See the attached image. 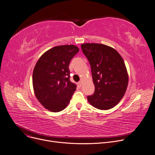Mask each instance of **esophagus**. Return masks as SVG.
I'll list each match as a JSON object with an SVG mask.
<instances>
[{
	"instance_id": "esophagus-1",
	"label": "esophagus",
	"mask_w": 155,
	"mask_h": 155,
	"mask_svg": "<svg viewBox=\"0 0 155 155\" xmlns=\"http://www.w3.org/2000/svg\"><path fill=\"white\" fill-rule=\"evenodd\" d=\"M82 82H83V80H80V81L78 83V85L79 87H81V86L82 85Z\"/></svg>"
}]
</instances>
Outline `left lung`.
<instances>
[{
    "label": "left lung",
    "instance_id": "1",
    "mask_svg": "<svg viewBox=\"0 0 155 155\" xmlns=\"http://www.w3.org/2000/svg\"><path fill=\"white\" fill-rule=\"evenodd\" d=\"M91 69L95 90L88 96L93 107L107 110L117 105L128 85L129 76L124 61L119 52L110 46L98 43L81 45Z\"/></svg>",
    "mask_w": 155,
    "mask_h": 155
}]
</instances>
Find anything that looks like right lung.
Listing matches in <instances>:
<instances>
[{
  "label": "right lung",
  "instance_id": "obj_1",
  "mask_svg": "<svg viewBox=\"0 0 155 155\" xmlns=\"http://www.w3.org/2000/svg\"><path fill=\"white\" fill-rule=\"evenodd\" d=\"M79 48L75 45L54 47L42 55L33 73V86L40 103L51 112H59L68 104L76 90L70 80L69 64Z\"/></svg>",
  "mask_w": 155,
  "mask_h": 155
}]
</instances>
